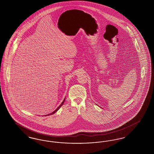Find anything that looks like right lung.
Segmentation results:
<instances>
[{
  "instance_id": "right-lung-1",
  "label": "right lung",
  "mask_w": 154,
  "mask_h": 154,
  "mask_svg": "<svg viewBox=\"0 0 154 154\" xmlns=\"http://www.w3.org/2000/svg\"><path fill=\"white\" fill-rule=\"evenodd\" d=\"M65 99H66V98L65 97V99H64V100H63V102H62V103H61V104H60V105L58 107V108H57V109L56 110H55V111H54L53 112H52L51 113H50V114H47V115H45V116H50V115H52V114H54V113H55V112H57V111H58V110L60 108V107H61V106H62V105L63 104V103H64V102H65Z\"/></svg>"
}]
</instances>
